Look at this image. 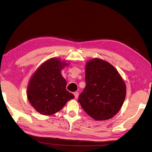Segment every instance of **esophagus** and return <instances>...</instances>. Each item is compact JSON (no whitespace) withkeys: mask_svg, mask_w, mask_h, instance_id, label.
Wrapping results in <instances>:
<instances>
[{"mask_svg":"<svg viewBox=\"0 0 152 152\" xmlns=\"http://www.w3.org/2000/svg\"><path fill=\"white\" fill-rule=\"evenodd\" d=\"M74 95H75V99L78 98V97H79V92H77V91L74 92Z\"/></svg>","mask_w":152,"mask_h":152,"instance_id":"1","label":"esophagus"}]
</instances>
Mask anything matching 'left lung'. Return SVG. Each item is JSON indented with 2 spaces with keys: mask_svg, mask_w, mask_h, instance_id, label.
I'll use <instances>...</instances> for the list:
<instances>
[{
  "mask_svg": "<svg viewBox=\"0 0 152 152\" xmlns=\"http://www.w3.org/2000/svg\"><path fill=\"white\" fill-rule=\"evenodd\" d=\"M85 74L86 87L78 101L95 120L111 119L124 101L126 88L123 79L112 64L98 58L87 62Z\"/></svg>",
  "mask_w": 152,
  "mask_h": 152,
  "instance_id": "left-lung-1",
  "label": "left lung"
}]
</instances>
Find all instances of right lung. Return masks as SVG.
I'll use <instances>...</instances> for the list:
<instances>
[{
	"label": "right lung",
	"instance_id": "right-lung-1",
	"mask_svg": "<svg viewBox=\"0 0 152 152\" xmlns=\"http://www.w3.org/2000/svg\"><path fill=\"white\" fill-rule=\"evenodd\" d=\"M68 63L51 58L44 62L29 81L27 96L31 106L44 115L60 111L74 95L66 90V80L61 72Z\"/></svg>",
	"mask_w": 152,
	"mask_h": 152
}]
</instances>
